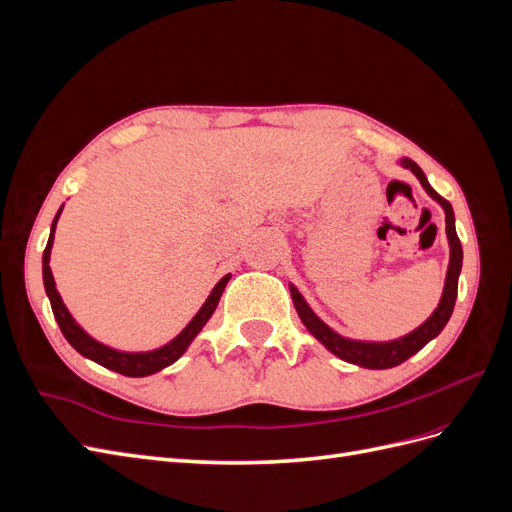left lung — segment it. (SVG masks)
Returning a JSON list of instances; mask_svg holds the SVG:
<instances>
[{
	"mask_svg": "<svg viewBox=\"0 0 512 512\" xmlns=\"http://www.w3.org/2000/svg\"><path fill=\"white\" fill-rule=\"evenodd\" d=\"M397 164L412 170L416 179L421 181L423 190L433 200H436L446 215V239H448V247H451V256H448V269H446L442 297H440L438 307L433 309V314L421 324V327H416L408 335L389 339V342H365V339H352V337H344L337 331H333L329 324L324 322L312 307H309V303L305 301L299 288L294 284H288L294 309H297V314H299L301 322L305 324V329L312 333L329 352L339 356V359L346 363H352V365L365 367V369H389V367L404 363L410 359L412 354L421 350L425 344H429L433 337H438L442 333L448 318H451V314H453L455 299H457L459 273H461V265H463V250H461V243H459L457 230H455V213H453L451 203H448L446 198H442L436 190L431 188L421 166H418L416 162H412L408 158H401Z\"/></svg>",
	"mask_w": 512,
	"mask_h": 512,
	"instance_id": "obj_1",
	"label": "left lung"
}]
</instances>
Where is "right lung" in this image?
I'll return each mask as SVG.
<instances>
[{
  "label": "right lung",
  "mask_w": 512,
  "mask_h": 512,
  "mask_svg": "<svg viewBox=\"0 0 512 512\" xmlns=\"http://www.w3.org/2000/svg\"><path fill=\"white\" fill-rule=\"evenodd\" d=\"M64 211V205L59 207V211L55 213V220L51 224V235H49V243L44 247V254H42V280H44V290H46V297L51 301V309L55 314V320L59 324L61 333L68 339V344L83 354L85 359L94 361L106 369L117 371V374L123 376H130V378H143V376H151L156 374V371H162L164 367L173 365L179 356L190 348V344L196 339V335L203 331L205 324L209 322V318L213 316L215 307L220 303L222 292L230 280V273L224 275L222 280L213 286V290L209 292L207 301L203 303V307L198 309L196 316L185 324V329L170 339L168 344L160 346V348H153V350H141V352H128V350H117L113 346H106L102 342H98L96 337H91L79 322L74 320V316L70 314V309L66 307L64 299H61V294L57 292L55 286V277L51 271V250H53V241H55V228L59 222V215Z\"/></svg>",
  "instance_id": "add662e5"
}]
</instances>
